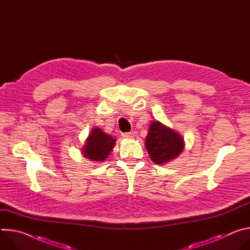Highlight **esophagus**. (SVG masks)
<instances>
[{"label":"esophagus","mask_w":250,"mask_h":250,"mask_svg":"<svg viewBox=\"0 0 250 250\" xmlns=\"http://www.w3.org/2000/svg\"><path fill=\"white\" fill-rule=\"evenodd\" d=\"M133 136H134L133 132H125V133H123V137H125V138H130V137H133Z\"/></svg>","instance_id":"esophagus-1"}]
</instances>
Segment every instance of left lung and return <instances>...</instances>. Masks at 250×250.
Masks as SVG:
<instances>
[{"instance_id": "left-lung-1", "label": "left lung", "mask_w": 250, "mask_h": 250, "mask_svg": "<svg viewBox=\"0 0 250 250\" xmlns=\"http://www.w3.org/2000/svg\"><path fill=\"white\" fill-rule=\"evenodd\" d=\"M146 147L156 164H165L179 156L184 148L183 137L159 122H152L146 138Z\"/></svg>"}]
</instances>
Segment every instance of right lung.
<instances>
[{
  "instance_id": "right-lung-1",
  "label": "right lung",
  "mask_w": 250,
  "mask_h": 250,
  "mask_svg": "<svg viewBox=\"0 0 250 250\" xmlns=\"http://www.w3.org/2000/svg\"><path fill=\"white\" fill-rule=\"evenodd\" d=\"M116 139L104 133L100 127H95L89 133V137L82 149L84 157L92 161H104L113 150Z\"/></svg>"
}]
</instances>
